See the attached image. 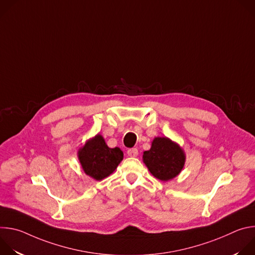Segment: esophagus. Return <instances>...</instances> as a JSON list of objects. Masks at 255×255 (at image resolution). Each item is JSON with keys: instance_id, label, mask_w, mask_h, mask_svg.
<instances>
[{"instance_id": "1", "label": "esophagus", "mask_w": 255, "mask_h": 255, "mask_svg": "<svg viewBox=\"0 0 255 255\" xmlns=\"http://www.w3.org/2000/svg\"><path fill=\"white\" fill-rule=\"evenodd\" d=\"M127 153L131 157H136L138 155V150H137V148H130L127 150Z\"/></svg>"}]
</instances>
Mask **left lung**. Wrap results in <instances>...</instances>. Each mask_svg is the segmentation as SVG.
<instances>
[{"instance_id":"left-lung-1","label":"left lung","mask_w":255,"mask_h":255,"mask_svg":"<svg viewBox=\"0 0 255 255\" xmlns=\"http://www.w3.org/2000/svg\"><path fill=\"white\" fill-rule=\"evenodd\" d=\"M185 153L177 144L166 137H156L151 148L144 151L143 161L149 171L160 180L175 177L185 164Z\"/></svg>"}]
</instances>
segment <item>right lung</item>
I'll use <instances>...</instances> for the list:
<instances>
[{
	"mask_svg": "<svg viewBox=\"0 0 255 255\" xmlns=\"http://www.w3.org/2000/svg\"><path fill=\"white\" fill-rule=\"evenodd\" d=\"M79 159L84 171L97 180L111 174L123 159L120 148H109L104 138L97 135L79 151Z\"/></svg>",
	"mask_w": 255,
	"mask_h": 255,
	"instance_id": "right-lung-1",
	"label": "right lung"
}]
</instances>
